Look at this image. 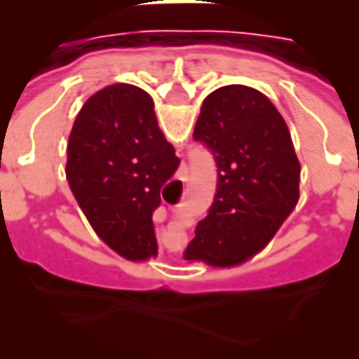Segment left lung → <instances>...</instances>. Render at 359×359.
Returning <instances> with one entry per match:
<instances>
[{"mask_svg":"<svg viewBox=\"0 0 359 359\" xmlns=\"http://www.w3.org/2000/svg\"><path fill=\"white\" fill-rule=\"evenodd\" d=\"M194 140L217 165V190L184 257L241 265L267 246L300 196V161L277 107L231 84L203 100Z\"/></svg>","mask_w":359,"mask_h":359,"instance_id":"left-lung-1","label":"left lung"}]
</instances>
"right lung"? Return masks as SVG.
<instances>
[{
	"label": "right lung",
	"instance_id": "1",
	"mask_svg": "<svg viewBox=\"0 0 359 359\" xmlns=\"http://www.w3.org/2000/svg\"><path fill=\"white\" fill-rule=\"evenodd\" d=\"M179 165L151 97L138 86L100 90L76 115L67 146L69 187L100 236L126 259L157 256L151 215Z\"/></svg>",
	"mask_w": 359,
	"mask_h": 359
}]
</instances>
